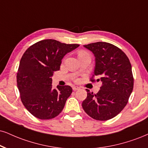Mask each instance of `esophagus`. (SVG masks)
<instances>
[{
    "label": "esophagus",
    "mask_w": 148,
    "mask_h": 148,
    "mask_svg": "<svg viewBox=\"0 0 148 148\" xmlns=\"http://www.w3.org/2000/svg\"><path fill=\"white\" fill-rule=\"evenodd\" d=\"M79 86H73V90L74 91H76L77 90H79Z\"/></svg>",
    "instance_id": "34e87169"
}]
</instances>
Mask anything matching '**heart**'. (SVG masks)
<instances>
[{
	"label": "heart",
	"mask_w": 148,
	"mask_h": 148,
	"mask_svg": "<svg viewBox=\"0 0 148 148\" xmlns=\"http://www.w3.org/2000/svg\"><path fill=\"white\" fill-rule=\"evenodd\" d=\"M83 54H86V53H84V52H81V53H79V55H83Z\"/></svg>",
	"instance_id": "obj_1"
}]
</instances>
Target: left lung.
I'll return each mask as SVG.
<instances>
[{
    "instance_id": "obj_1",
    "label": "left lung",
    "mask_w": 148,
    "mask_h": 148,
    "mask_svg": "<svg viewBox=\"0 0 148 148\" xmlns=\"http://www.w3.org/2000/svg\"><path fill=\"white\" fill-rule=\"evenodd\" d=\"M84 47L94 55L92 77L99 78L97 82L100 81L102 85L95 95L86 89L87 97L82 102V108L94 119H110L124 108L132 92L134 79L130 60L112 44L98 42Z\"/></svg>"
}]
</instances>
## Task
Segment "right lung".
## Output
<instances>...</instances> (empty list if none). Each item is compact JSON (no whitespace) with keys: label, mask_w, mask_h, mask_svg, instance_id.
<instances>
[{"label":"right lung","mask_w":148,"mask_h":148,"mask_svg":"<svg viewBox=\"0 0 148 148\" xmlns=\"http://www.w3.org/2000/svg\"><path fill=\"white\" fill-rule=\"evenodd\" d=\"M79 45H67L56 40L38 42L24 53L17 73L21 101L31 114L40 119L57 116L71 95L70 86L52 88L53 72L59 71L66 54Z\"/></svg>","instance_id":"1"}]
</instances>
